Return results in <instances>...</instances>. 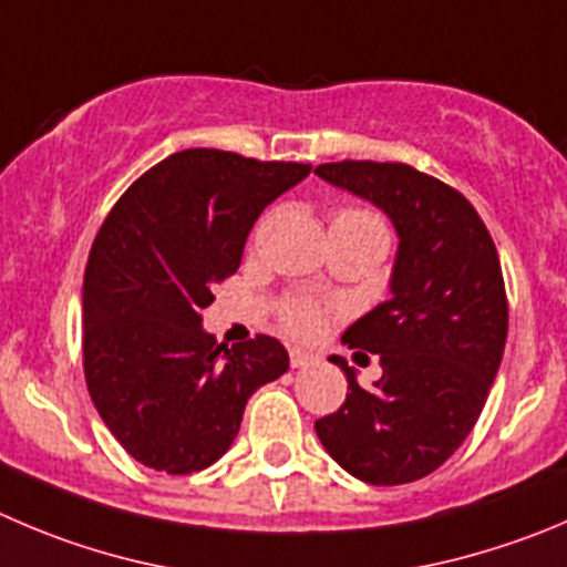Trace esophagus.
<instances>
[{"instance_id":"1","label":"esophagus","mask_w":567,"mask_h":567,"mask_svg":"<svg viewBox=\"0 0 567 567\" xmlns=\"http://www.w3.org/2000/svg\"><path fill=\"white\" fill-rule=\"evenodd\" d=\"M317 355L315 353H309V350H303V348H289V364H292V368H309L311 361H315Z\"/></svg>"}]
</instances>
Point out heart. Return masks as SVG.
<instances>
[{
	"label": "heart",
	"mask_w": 567,
	"mask_h": 567,
	"mask_svg": "<svg viewBox=\"0 0 567 567\" xmlns=\"http://www.w3.org/2000/svg\"><path fill=\"white\" fill-rule=\"evenodd\" d=\"M331 228L342 230H361V234H373L381 236V239H390L386 234V223L370 208L361 206H339L337 212L331 214ZM278 322L280 328L292 337L309 339L317 337V333L326 328L328 322V309L317 300L303 298V295H289L278 303Z\"/></svg>",
	"instance_id": "1"
}]
</instances>
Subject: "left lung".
<instances>
[{"label":"left lung","mask_w":567,"mask_h":567,"mask_svg":"<svg viewBox=\"0 0 567 567\" xmlns=\"http://www.w3.org/2000/svg\"><path fill=\"white\" fill-rule=\"evenodd\" d=\"M315 172L375 203L401 239L392 298L342 337L379 353L384 373L364 390L331 355L350 392L317 420V436L361 482H417L465 442L498 373L509 328L498 250L471 199L414 166L337 161Z\"/></svg>","instance_id":"1"}]
</instances>
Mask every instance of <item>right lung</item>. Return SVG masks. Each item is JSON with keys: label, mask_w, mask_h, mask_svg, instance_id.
Returning <instances> with one entry per match:
<instances>
[{"label": "right lung", "mask_w": 567, "mask_h": 567, "mask_svg": "<svg viewBox=\"0 0 567 567\" xmlns=\"http://www.w3.org/2000/svg\"><path fill=\"white\" fill-rule=\"evenodd\" d=\"M311 172L225 150H183L144 172L102 223L83 275V373L102 423L136 462L203 471L239 434L247 398L287 373L256 333L228 348L203 331L247 234Z\"/></svg>", "instance_id": "1"}]
</instances>
